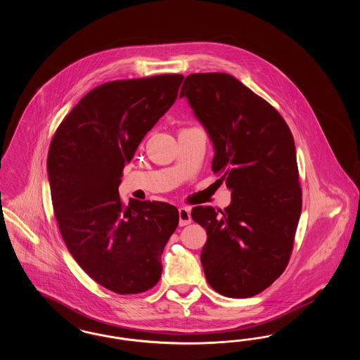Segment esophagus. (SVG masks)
I'll use <instances>...</instances> for the list:
<instances>
[{"instance_id":"1","label":"esophagus","mask_w":360,"mask_h":360,"mask_svg":"<svg viewBox=\"0 0 360 360\" xmlns=\"http://www.w3.org/2000/svg\"><path fill=\"white\" fill-rule=\"evenodd\" d=\"M191 223V216H190V209L188 207H179V225L185 226Z\"/></svg>"}]
</instances>
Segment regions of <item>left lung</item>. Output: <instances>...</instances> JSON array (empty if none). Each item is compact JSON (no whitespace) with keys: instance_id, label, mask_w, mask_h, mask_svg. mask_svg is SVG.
<instances>
[{"instance_id":"obj_1","label":"left lung","mask_w":360,"mask_h":360,"mask_svg":"<svg viewBox=\"0 0 360 360\" xmlns=\"http://www.w3.org/2000/svg\"><path fill=\"white\" fill-rule=\"evenodd\" d=\"M182 97L213 143L212 170L232 191L224 210H191L207 235L206 281L225 297L257 295L285 271L301 216L294 139L274 108L229 74H190Z\"/></svg>"}]
</instances>
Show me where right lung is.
I'll list each match as a JSON object with an SVG mask.
<instances>
[{"label":"right lung","mask_w":360,"mask_h":360,"mask_svg":"<svg viewBox=\"0 0 360 360\" xmlns=\"http://www.w3.org/2000/svg\"><path fill=\"white\" fill-rule=\"evenodd\" d=\"M181 74L113 81L77 103L52 137L47 172L52 206L70 254L117 294L154 288L165 245L178 226L175 206L119 194L122 169L175 103Z\"/></svg>","instance_id":"1"}]
</instances>
